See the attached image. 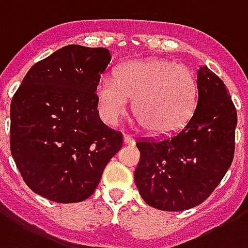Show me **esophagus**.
<instances>
[{"instance_id": "obj_1", "label": "esophagus", "mask_w": 248, "mask_h": 248, "mask_svg": "<svg viewBox=\"0 0 248 248\" xmlns=\"http://www.w3.org/2000/svg\"><path fill=\"white\" fill-rule=\"evenodd\" d=\"M124 144H134V143H135V139H134L131 135H127V134H126L124 137Z\"/></svg>"}]
</instances>
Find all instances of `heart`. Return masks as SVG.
Segmentation results:
<instances>
[{"mask_svg":"<svg viewBox=\"0 0 248 248\" xmlns=\"http://www.w3.org/2000/svg\"><path fill=\"white\" fill-rule=\"evenodd\" d=\"M96 94L108 124H117L133 100L134 118L143 129L154 135H168L181 129L193 114L199 81L185 64L147 59L121 65L115 78H101Z\"/></svg>","mask_w":248,"mask_h":248,"instance_id":"1","label":"heart"}]
</instances>
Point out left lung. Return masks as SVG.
Here are the masks:
<instances>
[{"instance_id": "left-lung-1", "label": "left lung", "mask_w": 248, "mask_h": 248, "mask_svg": "<svg viewBox=\"0 0 248 248\" xmlns=\"http://www.w3.org/2000/svg\"><path fill=\"white\" fill-rule=\"evenodd\" d=\"M199 98L181 130L137 142L140 160L134 173L144 202L166 212L202 203L232 166L236 109L226 85L208 67L197 72Z\"/></svg>"}]
</instances>
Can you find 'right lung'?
Wrapping results in <instances>:
<instances>
[{
	"label": "right lung",
	"instance_id": "1",
	"mask_svg": "<svg viewBox=\"0 0 248 248\" xmlns=\"http://www.w3.org/2000/svg\"><path fill=\"white\" fill-rule=\"evenodd\" d=\"M106 48L65 46L30 68L10 105V150L32 192L60 203L91 197L124 135L100 119Z\"/></svg>",
	"mask_w": 248,
	"mask_h": 248
}]
</instances>
